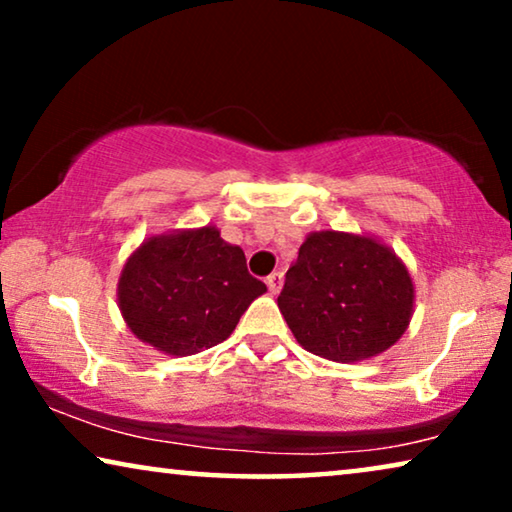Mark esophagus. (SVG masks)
I'll use <instances>...</instances> for the list:
<instances>
[{
    "label": "esophagus",
    "mask_w": 512,
    "mask_h": 512,
    "mask_svg": "<svg viewBox=\"0 0 512 512\" xmlns=\"http://www.w3.org/2000/svg\"><path fill=\"white\" fill-rule=\"evenodd\" d=\"M265 284H268L272 296H277L279 289H282V272H272V275H268V279H265Z\"/></svg>",
    "instance_id": "esophagus-1"
}]
</instances>
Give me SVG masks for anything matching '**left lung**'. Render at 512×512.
Instances as JSON below:
<instances>
[{
	"mask_svg": "<svg viewBox=\"0 0 512 512\" xmlns=\"http://www.w3.org/2000/svg\"><path fill=\"white\" fill-rule=\"evenodd\" d=\"M277 305L300 347L354 363L387 352L408 331L415 284L377 237L319 230L300 244Z\"/></svg>",
	"mask_w": 512,
	"mask_h": 512,
	"instance_id": "left-lung-1",
	"label": "left lung"
}]
</instances>
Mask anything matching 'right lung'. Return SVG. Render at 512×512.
<instances>
[{"label": "right lung", "mask_w": 512, "mask_h": 512, "mask_svg": "<svg viewBox=\"0 0 512 512\" xmlns=\"http://www.w3.org/2000/svg\"><path fill=\"white\" fill-rule=\"evenodd\" d=\"M265 291L244 251L202 226L146 237L125 261L116 296L135 338L167 356H191L226 340Z\"/></svg>", "instance_id": "add662e5"}]
</instances>
